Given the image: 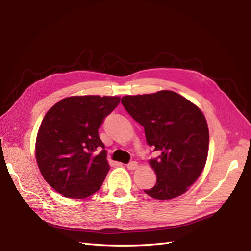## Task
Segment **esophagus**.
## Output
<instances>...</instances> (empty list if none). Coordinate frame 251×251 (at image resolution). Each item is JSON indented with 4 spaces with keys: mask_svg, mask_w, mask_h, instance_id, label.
Masks as SVG:
<instances>
[{
    "mask_svg": "<svg viewBox=\"0 0 251 251\" xmlns=\"http://www.w3.org/2000/svg\"><path fill=\"white\" fill-rule=\"evenodd\" d=\"M138 167V163L136 161H132V162H129L128 164H127V168H128L129 170H134Z\"/></svg>",
    "mask_w": 251,
    "mask_h": 251,
    "instance_id": "obj_1",
    "label": "esophagus"
}]
</instances>
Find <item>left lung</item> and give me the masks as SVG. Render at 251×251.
I'll list each match as a JSON object with an SVG mask.
<instances>
[{
  "label": "left lung",
  "mask_w": 251,
  "mask_h": 251,
  "mask_svg": "<svg viewBox=\"0 0 251 251\" xmlns=\"http://www.w3.org/2000/svg\"><path fill=\"white\" fill-rule=\"evenodd\" d=\"M122 104L145 128L148 145L158 153L150 159L156 183L145 190L156 200H170L188 191L205 167L209 131L201 111L170 90L125 96Z\"/></svg>",
  "instance_id": "obj_1"
}]
</instances>
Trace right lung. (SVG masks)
<instances>
[{
  "instance_id": "obj_1",
  "label": "right lung",
  "mask_w": 251,
  "mask_h": 251,
  "mask_svg": "<svg viewBox=\"0 0 251 251\" xmlns=\"http://www.w3.org/2000/svg\"><path fill=\"white\" fill-rule=\"evenodd\" d=\"M120 97L74 96L45 114L36 137L35 156L46 182L69 199H85L102 185L110 166L98 134Z\"/></svg>"
}]
</instances>
